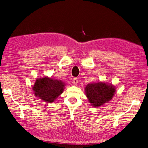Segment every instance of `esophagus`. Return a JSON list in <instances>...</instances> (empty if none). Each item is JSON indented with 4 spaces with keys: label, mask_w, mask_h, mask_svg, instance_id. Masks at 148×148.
Segmentation results:
<instances>
[{
    "label": "esophagus",
    "mask_w": 148,
    "mask_h": 148,
    "mask_svg": "<svg viewBox=\"0 0 148 148\" xmlns=\"http://www.w3.org/2000/svg\"><path fill=\"white\" fill-rule=\"evenodd\" d=\"M77 82H78L77 78H75V77L73 78V83H74V84L76 85L77 84Z\"/></svg>",
    "instance_id": "1"
}]
</instances>
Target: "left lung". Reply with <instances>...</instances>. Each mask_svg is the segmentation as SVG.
I'll return each instance as SVG.
<instances>
[{
  "label": "left lung",
  "mask_w": 148,
  "mask_h": 148,
  "mask_svg": "<svg viewBox=\"0 0 148 148\" xmlns=\"http://www.w3.org/2000/svg\"><path fill=\"white\" fill-rule=\"evenodd\" d=\"M115 89L112 85L99 82L88 84L85 88L86 95L92 106H99L111 100Z\"/></svg>",
  "instance_id": "1"
}]
</instances>
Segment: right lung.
<instances>
[{
  "mask_svg": "<svg viewBox=\"0 0 148 148\" xmlns=\"http://www.w3.org/2000/svg\"><path fill=\"white\" fill-rule=\"evenodd\" d=\"M64 86L65 84L61 81L45 77L38 79L33 90L36 97L45 102L51 103L62 93Z\"/></svg>",
  "mask_w": 148,
  "mask_h": 148,
  "instance_id": "obj_1",
  "label": "right lung"
}]
</instances>
